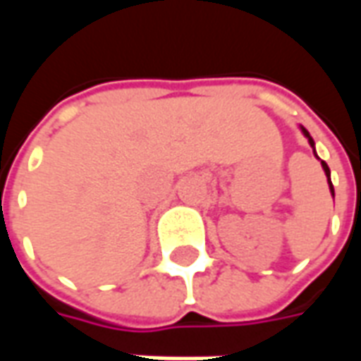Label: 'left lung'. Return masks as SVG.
Masks as SVG:
<instances>
[{"mask_svg": "<svg viewBox=\"0 0 361 361\" xmlns=\"http://www.w3.org/2000/svg\"><path fill=\"white\" fill-rule=\"evenodd\" d=\"M302 133L307 137V141H310V145L313 147V152H315V142H313V139H311V135L307 133V129L305 127H302ZM315 157H317V152H315ZM319 158V157H317ZM321 166H323V170H325V176H326V181H329V189H331V195L334 197V188H333V181H331V170H329V166H326L325 160H321Z\"/></svg>", "mask_w": 361, "mask_h": 361, "instance_id": "8db88e82", "label": "left lung"}]
</instances>
